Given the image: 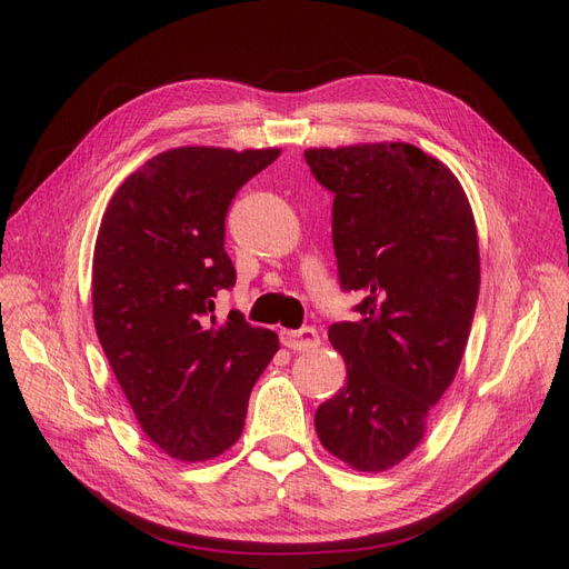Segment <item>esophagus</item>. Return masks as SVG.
<instances>
[{
  "label": "esophagus",
  "instance_id": "34e87169",
  "mask_svg": "<svg viewBox=\"0 0 569 569\" xmlns=\"http://www.w3.org/2000/svg\"><path fill=\"white\" fill-rule=\"evenodd\" d=\"M281 340L292 352H307V350H315V347L321 345L317 328H311V326L300 328V331H283Z\"/></svg>",
  "mask_w": 569,
  "mask_h": 569
}]
</instances>
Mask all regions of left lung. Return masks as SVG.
<instances>
[{
	"label": "left lung",
	"instance_id": "8db88e82",
	"mask_svg": "<svg viewBox=\"0 0 569 569\" xmlns=\"http://www.w3.org/2000/svg\"><path fill=\"white\" fill-rule=\"evenodd\" d=\"M333 198L342 290L357 321L328 328L347 382L317 409L321 445L363 472L397 466L426 435L463 359L480 296L478 229L445 162L405 141L309 149Z\"/></svg>",
	"mask_w": 569,
	"mask_h": 569
}]
</instances>
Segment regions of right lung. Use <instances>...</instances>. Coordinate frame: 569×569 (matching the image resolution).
Here are the masks:
<instances>
[{"label": "right lung", "mask_w": 569, "mask_h": 569, "mask_svg": "<svg viewBox=\"0 0 569 569\" xmlns=\"http://www.w3.org/2000/svg\"><path fill=\"white\" fill-rule=\"evenodd\" d=\"M279 149L181 146L153 156L108 203L94 248L97 336L141 430L179 461H206L241 437L252 385L279 336L238 311L214 317L236 283L224 219Z\"/></svg>", "instance_id": "obj_1"}]
</instances>
